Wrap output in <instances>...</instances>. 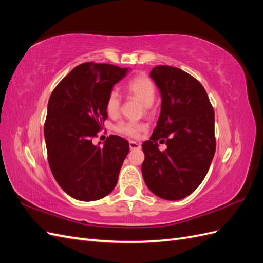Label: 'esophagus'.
Returning <instances> with one entry per match:
<instances>
[{
    "mask_svg": "<svg viewBox=\"0 0 263 263\" xmlns=\"http://www.w3.org/2000/svg\"><path fill=\"white\" fill-rule=\"evenodd\" d=\"M129 148H130V150L140 149L141 145L139 144V142H136V141H129Z\"/></svg>",
    "mask_w": 263,
    "mask_h": 263,
    "instance_id": "esophagus-1",
    "label": "esophagus"
}]
</instances>
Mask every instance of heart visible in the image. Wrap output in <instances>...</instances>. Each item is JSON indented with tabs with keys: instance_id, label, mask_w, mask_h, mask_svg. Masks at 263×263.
<instances>
[{
	"instance_id": "b5f03b06",
	"label": "heart",
	"mask_w": 263,
	"mask_h": 263,
	"mask_svg": "<svg viewBox=\"0 0 263 263\" xmlns=\"http://www.w3.org/2000/svg\"><path fill=\"white\" fill-rule=\"evenodd\" d=\"M126 92L130 97H134L138 99L142 104L146 106V108H149L156 99V86L154 82L150 80V79L145 76L140 74L134 77L133 79L127 82L126 86ZM122 105V98L119 93L115 90H112L106 98L105 101V108L106 112L109 115H117L121 110ZM115 129L117 133L123 134L125 136H128L132 138H136L139 136V134L146 129V125L144 123L139 122H133V121H123L119 122Z\"/></svg>"
}]
</instances>
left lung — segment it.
Segmentation results:
<instances>
[{"instance_id": "obj_1", "label": "left lung", "mask_w": 263, "mask_h": 263, "mask_svg": "<svg viewBox=\"0 0 263 263\" xmlns=\"http://www.w3.org/2000/svg\"><path fill=\"white\" fill-rule=\"evenodd\" d=\"M150 77L162 102L156 128L142 144V177L154 194L178 201L195 191L210 169L216 149L214 109L203 85L183 70L157 66ZM159 140L166 141L164 152Z\"/></svg>"}]
</instances>
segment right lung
Wrapping results in <instances>:
<instances>
[{
	"label": "right lung",
	"mask_w": 263,
	"mask_h": 263,
	"mask_svg": "<svg viewBox=\"0 0 263 263\" xmlns=\"http://www.w3.org/2000/svg\"><path fill=\"white\" fill-rule=\"evenodd\" d=\"M127 71L108 63H82L62 79L49 98L44 126L49 166L60 187L76 200H100L117 183L128 141L110 135L100 147L92 138L107 118L108 93Z\"/></svg>",
	"instance_id": "add662e5"
}]
</instances>
